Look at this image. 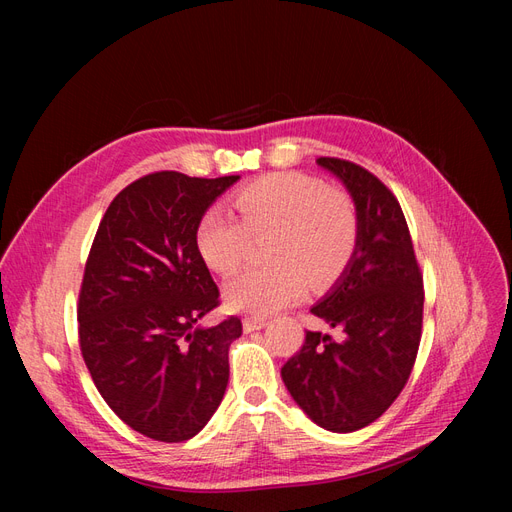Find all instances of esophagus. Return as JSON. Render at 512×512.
<instances>
[{"mask_svg":"<svg viewBox=\"0 0 512 512\" xmlns=\"http://www.w3.org/2000/svg\"><path fill=\"white\" fill-rule=\"evenodd\" d=\"M267 324V318H260V316H247L243 318V329L245 333H252V331H258Z\"/></svg>","mask_w":512,"mask_h":512,"instance_id":"obj_1","label":"esophagus"}]
</instances>
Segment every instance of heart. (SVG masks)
<instances>
[{"instance_id": "1", "label": "heart", "mask_w": 512, "mask_h": 512, "mask_svg": "<svg viewBox=\"0 0 512 512\" xmlns=\"http://www.w3.org/2000/svg\"><path fill=\"white\" fill-rule=\"evenodd\" d=\"M230 215L211 209L196 226V247L220 275L235 273L262 243L265 265L247 269L224 288L235 312L273 314L297 301L305 286L324 290L348 269L359 241V213L348 192L305 173H273L232 194Z\"/></svg>"}]
</instances>
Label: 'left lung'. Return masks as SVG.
Listing matches in <instances>:
<instances>
[{"mask_svg":"<svg viewBox=\"0 0 512 512\" xmlns=\"http://www.w3.org/2000/svg\"><path fill=\"white\" fill-rule=\"evenodd\" d=\"M318 164L348 188L359 241L344 275L312 307L342 339L305 331L282 380L316 425L350 433L389 410L412 374L423 329V275L395 194L354 162L318 158Z\"/></svg>","mask_w":512,"mask_h":512,"instance_id":"obj_1","label":"left lung"}]
</instances>
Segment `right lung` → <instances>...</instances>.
Segmentation results:
<instances>
[{"instance_id":"add662e5","label":"right lung","mask_w":512,"mask_h":512,"mask_svg":"<svg viewBox=\"0 0 512 512\" xmlns=\"http://www.w3.org/2000/svg\"><path fill=\"white\" fill-rule=\"evenodd\" d=\"M237 179L145 175L113 198L91 243L76 309L83 359L108 408L151 440L194 438L222 404L243 329L237 316L198 324L220 290L196 226Z\"/></svg>"}]
</instances>
